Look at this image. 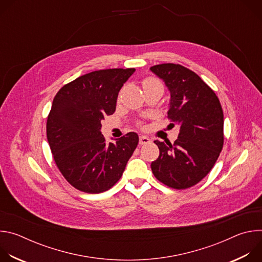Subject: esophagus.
<instances>
[{
    "label": "esophagus",
    "instance_id": "1",
    "mask_svg": "<svg viewBox=\"0 0 262 262\" xmlns=\"http://www.w3.org/2000/svg\"><path fill=\"white\" fill-rule=\"evenodd\" d=\"M149 142H150V139H149L148 137H146V136H141V137H140V140H139V143H140V145L148 144Z\"/></svg>",
    "mask_w": 262,
    "mask_h": 262
}]
</instances>
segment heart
<instances>
[{
    "mask_svg": "<svg viewBox=\"0 0 262 262\" xmlns=\"http://www.w3.org/2000/svg\"><path fill=\"white\" fill-rule=\"evenodd\" d=\"M157 85H162V84L155 78H147L143 81V88H147L150 86H157Z\"/></svg>",
    "mask_w": 262,
    "mask_h": 262,
    "instance_id": "b5f03b06",
    "label": "heart"
}]
</instances>
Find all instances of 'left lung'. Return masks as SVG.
<instances>
[{
  "mask_svg": "<svg viewBox=\"0 0 262 262\" xmlns=\"http://www.w3.org/2000/svg\"><path fill=\"white\" fill-rule=\"evenodd\" d=\"M150 70L168 88V118L179 126L174 144L155 141L160 156L151 170L170 188L188 189L209 173L222 151L223 110L215 93L194 71L173 63L155 65Z\"/></svg>",
  "mask_w": 262,
  "mask_h": 262,
  "instance_id": "1",
  "label": "left lung"
}]
</instances>
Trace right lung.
Listing matches in <instances>:
<instances>
[{
  "label": "right lung",
  "instance_id": "obj_1",
  "mask_svg": "<svg viewBox=\"0 0 262 262\" xmlns=\"http://www.w3.org/2000/svg\"><path fill=\"white\" fill-rule=\"evenodd\" d=\"M135 68L89 72L64 85L56 94L47 122V137L55 163L79 191L98 194L122 176L139 143L128 133L107 143L101 120L116 110L117 97Z\"/></svg>",
  "mask_w": 262,
  "mask_h": 262
}]
</instances>
